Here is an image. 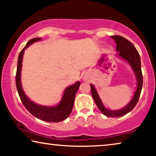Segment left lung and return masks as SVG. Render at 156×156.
Segmentation results:
<instances>
[{
    "instance_id": "obj_1",
    "label": "left lung",
    "mask_w": 156,
    "mask_h": 156,
    "mask_svg": "<svg viewBox=\"0 0 156 156\" xmlns=\"http://www.w3.org/2000/svg\"><path fill=\"white\" fill-rule=\"evenodd\" d=\"M111 37L115 40L116 44V51L118 53L116 55V56L126 62L131 66L132 70L135 74L136 81H137L135 93H134L131 101L124 107L119 110H112L105 107L103 102L100 99L97 89L92 84H90L91 91V95H92L97 107L101 111L102 114L108 117H120L131 112L135 107L136 104L138 103V99H139L143 87L141 64H140L139 53L138 52L137 50L131 42L120 35H113L111 36Z\"/></svg>"
}]
</instances>
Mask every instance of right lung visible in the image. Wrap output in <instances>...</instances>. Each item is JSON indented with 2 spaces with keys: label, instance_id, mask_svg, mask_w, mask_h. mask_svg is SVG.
Here are the masks:
<instances>
[{
  "label": "right lung",
  "instance_id": "right-lung-1",
  "mask_svg": "<svg viewBox=\"0 0 156 156\" xmlns=\"http://www.w3.org/2000/svg\"><path fill=\"white\" fill-rule=\"evenodd\" d=\"M40 40H41V38L40 37L33 38L29 40L25 48L21 50L19 54L16 76L17 90H18L19 97L23 105L34 116L42 121H48V122H59L67 119L69 116L70 113L72 112L74 106V97L80 86V82L77 81L74 84L67 87L64 91L60 101L55 106L40 105L35 103L27 97L23 91L22 84H21V70H22L23 55H24L25 50L30 44Z\"/></svg>",
  "mask_w": 156,
  "mask_h": 156
}]
</instances>
